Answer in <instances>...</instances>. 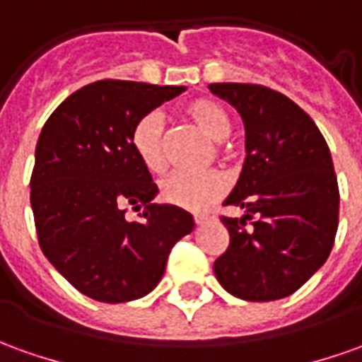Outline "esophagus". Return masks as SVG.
<instances>
[{
	"mask_svg": "<svg viewBox=\"0 0 362 362\" xmlns=\"http://www.w3.org/2000/svg\"><path fill=\"white\" fill-rule=\"evenodd\" d=\"M208 220H210V216H206V214H196V216H194V222H196V226H204Z\"/></svg>",
	"mask_w": 362,
	"mask_h": 362,
	"instance_id": "34e87169",
	"label": "esophagus"
}]
</instances>
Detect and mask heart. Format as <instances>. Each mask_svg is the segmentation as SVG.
I'll list each match as a JSON object with an SVG mask.
<instances>
[{
  "instance_id": "1",
  "label": "heart",
  "mask_w": 362,
  "mask_h": 362,
  "mask_svg": "<svg viewBox=\"0 0 362 362\" xmlns=\"http://www.w3.org/2000/svg\"><path fill=\"white\" fill-rule=\"evenodd\" d=\"M186 117L196 129H200L212 140H222L232 130V119L222 105L210 98H196L184 109ZM130 144L140 164L152 174L166 170V127L164 117L158 110L144 115L134 124L130 134ZM228 190V180L222 172L210 170L202 174L190 172H174L162 182L160 196L176 208L200 212L218 202Z\"/></svg>"
}]
</instances>
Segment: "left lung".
<instances>
[{
    "label": "left lung",
    "instance_id": "left-lung-1",
    "mask_svg": "<svg viewBox=\"0 0 362 362\" xmlns=\"http://www.w3.org/2000/svg\"><path fill=\"white\" fill-rule=\"evenodd\" d=\"M210 90L242 115L245 162L226 206L228 250L214 274L228 293L275 301L295 293L325 264L339 226L337 174L313 119L274 88L214 83Z\"/></svg>",
    "mask_w": 362,
    "mask_h": 362
}]
</instances>
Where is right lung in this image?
<instances>
[{
	"mask_svg": "<svg viewBox=\"0 0 362 362\" xmlns=\"http://www.w3.org/2000/svg\"><path fill=\"white\" fill-rule=\"evenodd\" d=\"M105 78L67 97L47 119L35 148L31 208L41 252L77 291L103 303L150 293L174 243L194 218L158 194L136 158L130 134L150 110L184 93ZM127 205L141 220L124 218Z\"/></svg>",
	"mask_w": 362,
	"mask_h": 362,
	"instance_id": "obj_1",
	"label": "right lung"
}]
</instances>
